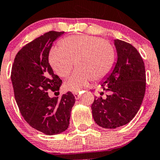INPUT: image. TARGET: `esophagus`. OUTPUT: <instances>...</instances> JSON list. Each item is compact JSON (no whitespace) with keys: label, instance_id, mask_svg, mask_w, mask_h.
<instances>
[{"label":"esophagus","instance_id":"obj_1","mask_svg":"<svg viewBox=\"0 0 160 160\" xmlns=\"http://www.w3.org/2000/svg\"><path fill=\"white\" fill-rule=\"evenodd\" d=\"M74 96H75V99H79V98L81 97L80 92L79 93H78V92H75V93H74Z\"/></svg>","mask_w":160,"mask_h":160}]
</instances>
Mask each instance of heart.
Masks as SVG:
<instances>
[{"label":"heart","mask_w":160,"mask_h":160,"mask_svg":"<svg viewBox=\"0 0 160 160\" xmlns=\"http://www.w3.org/2000/svg\"><path fill=\"white\" fill-rule=\"evenodd\" d=\"M53 47L48 55L51 66L59 76L66 77L75 66L76 70L65 81L66 90L79 92L90 80H100L111 71L116 52L112 44L95 36H69Z\"/></svg>","instance_id":"1"}]
</instances>
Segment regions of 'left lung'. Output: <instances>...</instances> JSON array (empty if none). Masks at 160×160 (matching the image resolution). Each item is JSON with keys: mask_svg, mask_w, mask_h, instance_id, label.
<instances>
[{"mask_svg": "<svg viewBox=\"0 0 160 160\" xmlns=\"http://www.w3.org/2000/svg\"><path fill=\"white\" fill-rule=\"evenodd\" d=\"M114 44L117 62L102 84L109 94L105 98L95 97L92 105L94 120L105 129L128 124L139 111L146 92V72L140 54L123 41L116 39Z\"/></svg>", "mask_w": 160, "mask_h": 160, "instance_id": "left-lung-1", "label": "left lung"}]
</instances>
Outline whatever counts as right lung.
Returning <instances> with one entry per match:
<instances>
[{"mask_svg": "<svg viewBox=\"0 0 160 160\" xmlns=\"http://www.w3.org/2000/svg\"><path fill=\"white\" fill-rule=\"evenodd\" d=\"M64 31H49L26 44L18 52L11 70L14 98L25 121L44 134L63 132L68 128L71 111L75 102L68 92L51 98L48 92L58 93L62 80L48 62L52 44Z\"/></svg>", "mask_w": 160, "mask_h": 160, "instance_id": "right-lung-1", "label": "right lung"}]
</instances>
